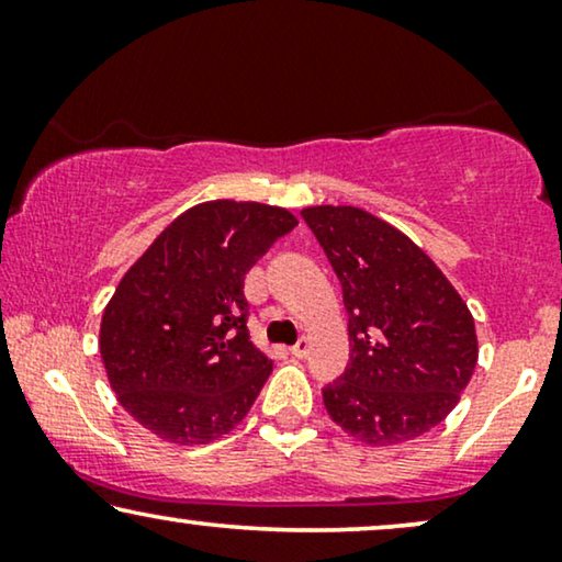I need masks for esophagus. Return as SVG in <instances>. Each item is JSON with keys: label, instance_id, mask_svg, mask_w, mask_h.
<instances>
[{"label": "esophagus", "instance_id": "1", "mask_svg": "<svg viewBox=\"0 0 562 562\" xmlns=\"http://www.w3.org/2000/svg\"><path fill=\"white\" fill-rule=\"evenodd\" d=\"M306 352H310V340H306V337H302L296 345H291V356L294 358H304Z\"/></svg>", "mask_w": 562, "mask_h": 562}]
</instances>
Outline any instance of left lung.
<instances>
[{
    "label": "left lung",
    "mask_w": 562,
    "mask_h": 562,
    "mask_svg": "<svg viewBox=\"0 0 562 562\" xmlns=\"http://www.w3.org/2000/svg\"><path fill=\"white\" fill-rule=\"evenodd\" d=\"M348 310L350 363L322 398L345 432L398 445L429 432L460 402L479 340L473 314L419 245L358 206H306Z\"/></svg>",
    "instance_id": "obj_1"
}]
</instances>
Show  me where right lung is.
<instances>
[{"label":"right lung","mask_w":562,"mask_h":562,"mask_svg":"<svg viewBox=\"0 0 562 562\" xmlns=\"http://www.w3.org/2000/svg\"><path fill=\"white\" fill-rule=\"evenodd\" d=\"M294 227L283 206L204 202L122 276L99 352L117 402L160 440L206 445L250 412L273 363L250 340L245 273Z\"/></svg>","instance_id":"add662e5"}]
</instances>
